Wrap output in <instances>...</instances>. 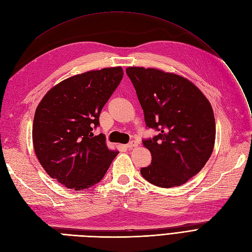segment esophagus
<instances>
[{"label": "esophagus", "mask_w": 252, "mask_h": 252, "mask_svg": "<svg viewBox=\"0 0 252 252\" xmlns=\"http://www.w3.org/2000/svg\"><path fill=\"white\" fill-rule=\"evenodd\" d=\"M138 144H137V142L136 141H131V142H129L127 145H126V147L128 149H132V148H135V147L137 146Z\"/></svg>", "instance_id": "esophagus-1"}]
</instances>
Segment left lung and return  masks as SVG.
Masks as SVG:
<instances>
[{"label":"left lung","mask_w":252,"mask_h":252,"mask_svg":"<svg viewBox=\"0 0 252 252\" xmlns=\"http://www.w3.org/2000/svg\"><path fill=\"white\" fill-rule=\"evenodd\" d=\"M144 111L146 126L158 131L143 140L152 161L142 176L160 188L179 187L211 158L216 137L211 103L186 78L156 68H126Z\"/></svg>","instance_id":"obj_1"}]
</instances>
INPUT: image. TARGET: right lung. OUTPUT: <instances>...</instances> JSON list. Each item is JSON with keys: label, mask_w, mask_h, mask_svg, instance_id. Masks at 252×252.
I'll return each mask as SVG.
<instances>
[{"label": "right lung", "mask_w": 252, "mask_h": 252, "mask_svg": "<svg viewBox=\"0 0 252 252\" xmlns=\"http://www.w3.org/2000/svg\"><path fill=\"white\" fill-rule=\"evenodd\" d=\"M123 78L121 66L76 75L51 89L33 120L37 158L48 174L68 189H89L104 177L118 151L94 135L100 112Z\"/></svg>", "instance_id": "obj_1"}]
</instances>
